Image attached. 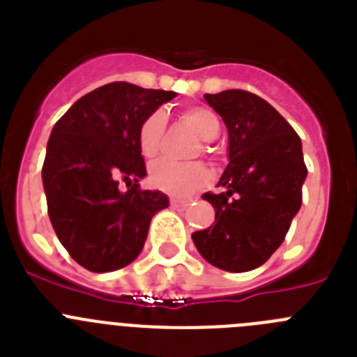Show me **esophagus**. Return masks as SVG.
<instances>
[{
    "label": "esophagus",
    "mask_w": 357,
    "mask_h": 357,
    "mask_svg": "<svg viewBox=\"0 0 357 357\" xmlns=\"http://www.w3.org/2000/svg\"><path fill=\"white\" fill-rule=\"evenodd\" d=\"M189 206L188 200H178V198H172V207L173 209H185Z\"/></svg>",
    "instance_id": "1"
}]
</instances>
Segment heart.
Here are the masks:
<instances>
[{
	"label": "heart",
	"instance_id": "b5f03b06",
	"mask_svg": "<svg viewBox=\"0 0 357 357\" xmlns=\"http://www.w3.org/2000/svg\"><path fill=\"white\" fill-rule=\"evenodd\" d=\"M181 119L193 128L202 141L216 139L222 128L220 118L213 109L204 105H193L181 110ZM166 130V118L162 112H151L139 125L137 130V148L144 159H153L159 153ZM211 181V169L204 162L176 164L172 160H160L150 169V182L153 188L173 197H185L195 189L206 185Z\"/></svg>",
	"mask_w": 357,
	"mask_h": 357
}]
</instances>
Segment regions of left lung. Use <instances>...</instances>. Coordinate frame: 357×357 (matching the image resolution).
<instances>
[{"label":"left lung","instance_id":"8db88e82","mask_svg":"<svg viewBox=\"0 0 357 357\" xmlns=\"http://www.w3.org/2000/svg\"><path fill=\"white\" fill-rule=\"evenodd\" d=\"M229 130V164L206 193L214 223L193 232L204 259L227 272H248L270 259L302 206L307 175L301 137L268 102L248 91L204 94Z\"/></svg>","mask_w":357,"mask_h":357}]
</instances>
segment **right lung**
<instances>
[{
	"label": "right lung",
	"mask_w": 357,
	"mask_h": 357,
	"mask_svg": "<svg viewBox=\"0 0 357 357\" xmlns=\"http://www.w3.org/2000/svg\"><path fill=\"white\" fill-rule=\"evenodd\" d=\"M175 96L112 82L82 96L55 123L43 164L48 214L59 241L85 270L103 273L130 264L153 214L169 206L166 195L139 188L146 168L137 130Z\"/></svg>",
	"instance_id": "1"
}]
</instances>
